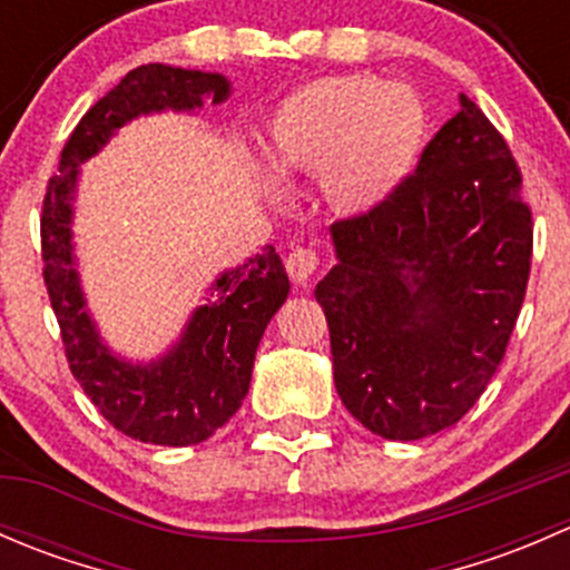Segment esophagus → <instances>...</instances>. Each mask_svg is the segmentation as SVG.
Here are the masks:
<instances>
[{
  "label": "esophagus",
  "mask_w": 570,
  "mask_h": 570,
  "mask_svg": "<svg viewBox=\"0 0 570 570\" xmlns=\"http://www.w3.org/2000/svg\"><path fill=\"white\" fill-rule=\"evenodd\" d=\"M317 267H320V253L312 248H297L289 253V258H286V273H289V278L297 281V284L312 281L314 273H317Z\"/></svg>",
  "instance_id": "1"
}]
</instances>
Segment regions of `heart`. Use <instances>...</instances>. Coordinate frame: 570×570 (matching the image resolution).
<instances>
[{"instance_id": "heart-1", "label": "heart", "mask_w": 570, "mask_h": 570, "mask_svg": "<svg viewBox=\"0 0 570 570\" xmlns=\"http://www.w3.org/2000/svg\"><path fill=\"white\" fill-rule=\"evenodd\" d=\"M428 140V109L407 85L372 73L325 77L286 96L264 157L281 178L317 174L342 215H366L407 181Z\"/></svg>"}]
</instances>
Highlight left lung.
I'll return each mask as SVG.
<instances>
[{
    "instance_id": "1",
    "label": "left lung",
    "mask_w": 570,
    "mask_h": 570,
    "mask_svg": "<svg viewBox=\"0 0 570 570\" xmlns=\"http://www.w3.org/2000/svg\"><path fill=\"white\" fill-rule=\"evenodd\" d=\"M331 237L336 267L314 297L344 407L389 441L461 422L502 364L530 281L532 212L497 126L461 94L416 174Z\"/></svg>"
}]
</instances>
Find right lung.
<instances>
[{
	"label": "right lung",
	"mask_w": 570,
	"mask_h": 570,
	"mask_svg": "<svg viewBox=\"0 0 570 570\" xmlns=\"http://www.w3.org/2000/svg\"><path fill=\"white\" fill-rule=\"evenodd\" d=\"M232 94L223 73L148 62L126 73L85 112L49 178L40 215V253L51 308L73 377L101 416L129 439L159 446H189L209 439L243 405L253 358L273 314L289 295V278L273 245L209 286V297L184 325L181 338L151 364H129L101 342L85 308L73 256V198L79 165L137 115L195 112Z\"/></svg>",
	"instance_id": "add662e5"
}]
</instances>
